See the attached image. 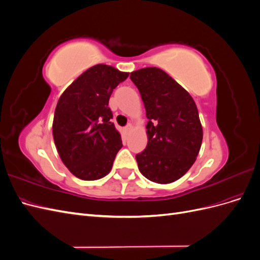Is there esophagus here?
<instances>
[{"label": "esophagus", "instance_id": "esophagus-1", "mask_svg": "<svg viewBox=\"0 0 260 260\" xmlns=\"http://www.w3.org/2000/svg\"><path fill=\"white\" fill-rule=\"evenodd\" d=\"M132 130V125L129 123V124H127V125H125V127H124V131H125V133H129L130 131Z\"/></svg>", "mask_w": 260, "mask_h": 260}]
</instances>
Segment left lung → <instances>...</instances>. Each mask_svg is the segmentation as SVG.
<instances>
[{
    "label": "left lung",
    "instance_id": "1",
    "mask_svg": "<svg viewBox=\"0 0 260 260\" xmlns=\"http://www.w3.org/2000/svg\"><path fill=\"white\" fill-rule=\"evenodd\" d=\"M146 111L147 145L136 155L139 170L156 183H170L192 167L199 155L203 129L192 96L164 70L133 72Z\"/></svg>",
    "mask_w": 260,
    "mask_h": 260
}]
</instances>
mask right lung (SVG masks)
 <instances>
[{
  "label": "right lung",
  "mask_w": 260,
  "mask_h": 260,
  "mask_svg": "<svg viewBox=\"0 0 260 260\" xmlns=\"http://www.w3.org/2000/svg\"><path fill=\"white\" fill-rule=\"evenodd\" d=\"M128 73L103 64L89 68L59 98L53 138L62 162L82 180L105 177L113 167L121 137L112 122L108 101Z\"/></svg>",
  "instance_id": "right-lung-1"
}]
</instances>
